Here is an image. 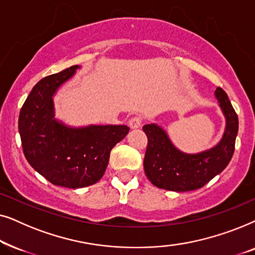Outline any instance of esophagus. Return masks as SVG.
Returning <instances> with one entry per match:
<instances>
[{"mask_svg":"<svg viewBox=\"0 0 255 255\" xmlns=\"http://www.w3.org/2000/svg\"><path fill=\"white\" fill-rule=\"evenodd\" d=\"M141 125V118L135 116V117H132L130 121H128V127H130L131 128H140Z\"/></svg>","mask_w":255,"mask_h":255,"instance_id":"1","label":"esophagus"}]
</instances>
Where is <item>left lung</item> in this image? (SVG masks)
Segmentation results:
<instances>
[{"label":"left lung","mask_w":255,"mask_h":255,"mask_svg":"<svg viewBox=\"0 0 255 255\" xmlns=\"http://www.w3.org/2000/svg\"><path fill=\"white\" fill-rule=\"evenodd\" d=\"M215 96L225 117V130L214 147L198 153L182 152L158 124L151 123L142 127L148 139L144 170L155 187L177 193L196 190L229 165L238 134V116L224 90L218 87L215 90Z\"/></svg>","instance_id":"8db88e82"}]
</instances>
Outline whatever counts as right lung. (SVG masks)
<instances>
[{"label":"right lung","mask_w":255,"mask_h":255,"mask_svg":"<svg viewBox=\"0 0 255 255\" xmlns=\"http://www.w3.org/2000/svg\"><path fill=\"white\" fill-rule=\"evenodd\" d=\"M80 66L41 79L24 102L18 130L31 167L55 186L83 188L101 180L110 151L128 134L127 125L74 128L55 118L53 96Z\"/></svg>","instance_id":"obj_1"}]
</instances>
